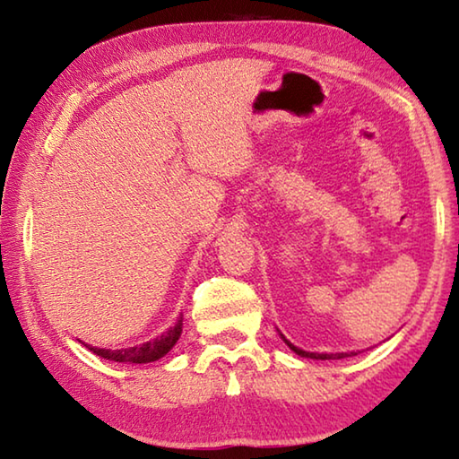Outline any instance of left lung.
Returning <instances> with one entry per match:
<instances>
[{"label":"left lung","instance_id":"8db88e82","mask_svg":"<svg viewBox=\"0 0 459 459\" xmlns=\"http://www.w3.org/2000/svg\"><path fill=\"white\" fill-rule=\"evenodd\" d=\"M285 342H287V340H285ZM287 346H290L295 354L306 356V359H316V360H340V359H346V356H354V352H338V354H317V352H306V351H301V348L290 344V342H287Z\"/></svg>","mask_w":459,"mask_h":459}]
</instances>
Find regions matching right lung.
<instances>
[{
    "label": "right lung",
    "mask_w": 459,
    "mask_h": 459,
    "mask_svg": "<svg viewBox=\"0 0 459 459\" xmlns=\"http://www.w3.org/2000/svg\"><path fill=\"white\" fill-rule=\"evenodd\" d=\"M182 333V317L178 320L174 328H169L166 333H161L160 338L145 342L142 346L135 348H126V351H103V348H92L89 346V351L92 354L100 356L105 360H113V362H134V364H143V362H153L166 356L172 346L178 342Z\"/></svg>",
    "instance_id": "obj_1"
}]
</instances>
